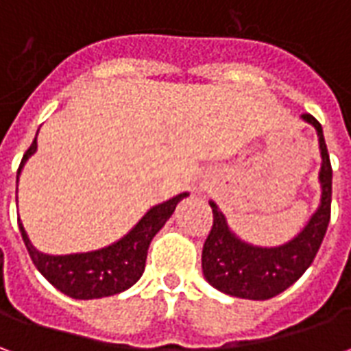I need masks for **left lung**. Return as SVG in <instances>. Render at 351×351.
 I'll return each instance as SVG.
<instances>
[{
	"label": "left lung",
	"mask_w": 351,
	"mask_h": 351,
	"mask_svg": "<svg viewBox=\"0 0 351 351\" xmlns=\"http://www.w3.org/2000/svg\"><path fill=\"white\" fill-rule=\"evenodd\" d=\"M301 118L316 130L319 143V206L310 216L301 233H297L289 243L263 248L239 239L228 226L218 205L210 201L214 223L203 246L201 261L206 282L221 293L252 301H267L276 297L301 278L322 246L331 220L332 169L322 123L312 114H302Z\"/></svg>",
	"instance_id": "obj_1"
}]
</instances>
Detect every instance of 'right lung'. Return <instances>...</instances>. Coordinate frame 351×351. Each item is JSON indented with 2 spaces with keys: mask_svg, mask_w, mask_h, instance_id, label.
Instances as JSON below:
<instances>
[{
  "mask_svg": "<svg viewBox=\"0 0 351 351\" xmlns=\"http://www.w3.org/2000/svg\"><path fill=\"white\" fill-rule=\"evenodd\" d=\"M35 152H37V137L34 138L32 146L27 148L20 161L16 180L20 178L22 167ZM188 195L190 193L184 191L165 203L152 206L128 235H123L120 241L99 250L67 254V256L43 254L32 244L20 220L19 228L29 252V258L37 267V271L41 272L52 286L73 299H82V301L101 299L108 295L122 293L143 276L146 254H148V246L152 243V239L165 226L171 214L175 213L176 205Z\"/></svg>",
  "mask_w": 351,
  "mask_h": 351,
  "instance_id": "1",
  "label": "right lung"
}]
</instances>
